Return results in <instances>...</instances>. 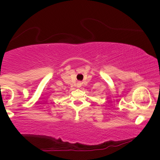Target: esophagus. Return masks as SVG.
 Listing matches in <instances>:
<instances>
[{
  "mask_svg": "<svg viewBox=\"0 0 160 160\" xmlns=\"http://www.w3.org/2000/svg\"><path fill=\"white\" fill-rule=\"evenodd\" d=\"M77 87H80L81 86H82V83H81L80 82H77Z\"/></svg>",
  "mask_w": 160,
  "mask_h": 160,
  "instance_id": "esophagus-1",
  "label": "esophagus"
}]
</instances>
